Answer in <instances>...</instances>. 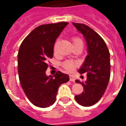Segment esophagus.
Masks as SVG:
<instances>
[{"label":"esophagus","mask_w":126,"mask_h":126,"mask_svg":"<svg viewBox=\"0 0 126 126\" xmlns=\"http://www.w3.org/2000/svg\"><path fill=\"white\" fill-rule=\"evenodd\" d=\"M69 78H70V81H73V82H75V78H74V76H73V75H70Z\"/></svg>","instance_id":"1"}]
</instances>
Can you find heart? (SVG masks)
Instances as JSON below:
<instances>
[{
  "label": "heart",
  "mask_w": 126,
  "mask_h": 126,
  "mask_svg": "<svg viewBox=\"0 0 126 126\" xmlns=\"http://www.w3.org/2000/svg\"><path fill=\"white\" fill-rule=\"evenodd\" d=\"M73 44H76V43H79V42H82L81 39L79 38L78 36H74L73 38ZM58 42H56L54 45V47H53V50H54V52H56L57 51V45ZM64 68L65 69V70L68 71H72L78 65V63L76 62V61H66L63 63L62 64Z\"/></svg>",
  "instance_id": "1"
}]
</instances>
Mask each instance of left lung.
I'll return each instance as SVG.
<instances>
[{"label": "left lung", "instance_id": "obj_1", "mask_svg": "<svg viewBox=\"0 0 126 126\" xmlns=\"http://www.w3.org/2000/svg\"><path fill=\"white\" fill-rule=\"evenodd\" d=\"M73 25L84 36L87 43L88 55L79 70L80 74H87L85 82L76 80L83 85L84 91L76 95L75 100L84 107L97 103L105 92L110 75V53L103 39L88 26L73 23Z\"/></svg>", "mask_w": 126, "mask_h": 126}]
</instances>
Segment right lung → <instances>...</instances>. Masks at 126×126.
Returning <instances> with one entry per match:
<instances>
[{"mask_svg":"<svg viewBox=\"0 0 126 126\" xmlns=\"http://www.w3.org/2000/svg\"><path fill=\"white\" fill-rule=\"evenodd\" d=\"M67 24L61 22L39 26L24 39L19 49L21 86L29 100L38 107L52 105L59 87L69 80V75L60 71L53 76H47L45 74L48 61L53 57L55 40Z\"/></svg>","mask_w":126,"mask_h":126,"instance_id":"obj_1","label":"right lung"}]
</instances>
